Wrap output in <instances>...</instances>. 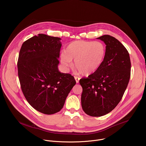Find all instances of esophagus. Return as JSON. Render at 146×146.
I'll return each instance as SVG.
<instances>
[{
	"instance_id": "34e87169",
	"label": "esophagus",
	"mask_w": 146,
	"mask_h": 146,
	"mask_svg": "<svg viewBox=\"0 0 146 146\" xmlns=\"http://www.w3.org/2000/svg\"><path fill=\"white\" fill-rule=\"evenodd\" d=\"M74 78H75V80H76V82H77V83H78L80 78L79 77H78V76H74Z\"/></svg>"
}]
</instances>
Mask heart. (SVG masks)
<instances>
[{
	"label": "heart",
	"mask_w": 146,
	"mask_h": 146,
	"mask_svg": "<svg viewBox=\"0 0 146 146\" xmlns=\"http://www.w3.org/2000/svg\"><path fill=\"white\" fill-rule=\"evenodd\" d=\"M106 52V46L102 41L77 40L66 47V52H62L60 61L65 67H71L72 59L75 60V66L78 72L88 75L100 68Z\"/></svg>",
	"instance_id": "heart-1"
}]
</instances>
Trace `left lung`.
Wrapping results in <instances>:
<instances>
[{
    "label": "left lung",
    "mask_w": 146,
    "mask_h": 146,
    "mask_svg": "<svg viewBox=\"0 0 146 146\" xmlns=\"http://www.w3.org/2000/svg\"><path fill=\"white\" fill-rule=\"evenodd\" d=\"M97 38L106 45L105 59L97 70L79 81L82 110L92 117L106 115L117 106L128 86L131 68L129 52L117 38L108 35Z\"/></svg>",
    "instance_id": "left-lung-1"
}]
</instances>
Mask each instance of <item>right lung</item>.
I'll return each mask as SVG.
<instances>
[{"mask_svg":"<svg viewBox=\"0 0 146 146\" xmlns=\"http://www.w3.org/2000/svg\"><path fill=\"white\" fill-rule=\"evenodd\" d=\"M60 38L38 34L25 41L20 49L18 75L28 102L45 114L59 112L76 84L73 76L59 72Z\"/></svg>","mask_w":146,"mask_h":146,"instance_id":"right-lung-1","label":"right lung"}]
</instances>
